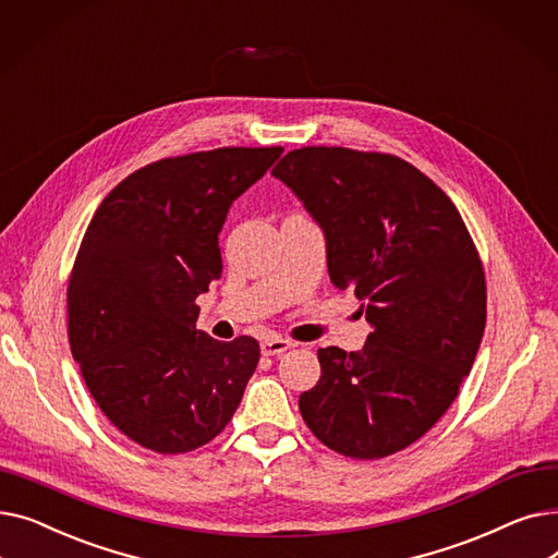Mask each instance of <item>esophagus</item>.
Returning <instances> with one entry per match:
<instances>
[{"label": "esophagus", "mask_w": 558, "mask_h": 558, "mask_svg": "<svg viewBox=\"0 0 558 558\" xmlns=\"http://www.w3.org/2000/svg\"><path fill=\"white\" fill-rule=\"evenodd\" d=\"M294 345H296L294 341L282 339V337H269V339H264V341L259 343L262 355H280V353H284V350L294 348Z\"/></svg>", "instance_id": "esophagus-1"}]
</instances>
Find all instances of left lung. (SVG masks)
Wrapping results in <instances>:
<instances>
[{"label": "left lung", "instance_id": "1", "mask_svg": "<svg viewBox=\"0 0 558 558\" xmlns=\"http://www.w3.org/2000/svg\"><path fill=\"white\" fill-rule=\"evenodd\" d=\"M320 223L328 271L364 301V350L318 348L301 416L320 444L383 459L416 444L454 402L486 326L477 246L450 196L407 160L303 146L274 169Z\"/></svg>", "mask_w": 558, "mask_h": 558}]
</instances>
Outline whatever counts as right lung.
Masks as SVG:
<instances>
[{"label":"right lung","instance_id":"obj_1","mask_svg":"<svg viewBox=\"0 0 558 558\" xmlns=\"http://www.w3.org/2000/svg\"><path fill=\"white\" fill-rule=\"evenodd\" d=\"M280 156L282 146H221L156 160L87 223L68 284L70 348L106 418L146 450H196L242 402L259 343L196 330V299L221 278L232 201Z\"/></svg>","mask_w":558,"mask_h":558}]
</instances>
